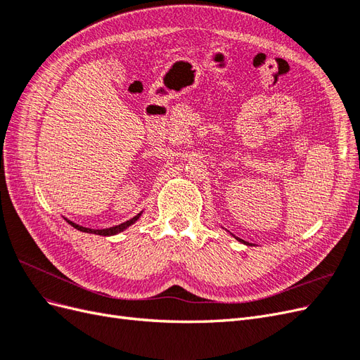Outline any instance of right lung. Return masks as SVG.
<instances>
[{"mask_svg": "<svg viewBox=\"0 0 360 360\" xmlns=\"http://www.w3.org/2000/svg\"><path fill=\"white\" fill-rule=\"evenodd\" d=\"M139 216H141V213H138L136 216H134L132 219H129V221H126V222H123V224L111 226V228H105V230H91V228H85V226H81V225H78V224H73V222H70V221H68V222H69L73 228H76V230H79V231H82V233H91V234H99V236H115V234H118V233L124 231L127 226L135 224V222L139 219Z\"/></svg>", "mask_w": 360, "mask_h": 360, "instance_id": "1", "label": "right lung"}]
</instances>
